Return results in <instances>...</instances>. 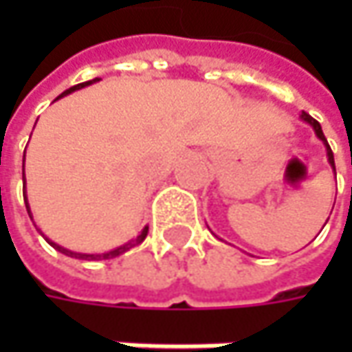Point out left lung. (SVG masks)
I'll use <instances>...</instances> for the list:
<instances>
[{"label": "left lung", "mask_w": 352, "mask_h": 352, "mask_svg": "<svg viewBox=\"0 0 352 352\" xmlns=\"http://www.w3.org/2000/svg\"><path fill=\"white\" fill-rule=\"evenodd\" d=\"M302 119H304L305 123H309L311 127H314V131H316V135L319 137V141H323V144H325V148H327V160H329V164H331L333 172H335V158H333V153H331V146H329V142H327V139H325V135H323V131H321V125H319L318 121L314 119L311 116H307V113H302Z\"/></svg>", "instance_id": "1"}]
</instances>
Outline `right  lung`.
Segmentation results:
<instances>
[{"mask_svg":"<svg viewBox=\"0 0 352 352\" xmlns=\"http://www.w3.org/2000/svg\"><path fill=\"white\" fill-rule=\"evenodd\" d=\"M94 82H100V78H94V80H89V82H82V84H78V86H72L70 89H66L64 94H60V98H64V96H68V94H72V91H76V89H82L86 88V86H89V84H94ZM23 184H25V155H23ZM25 188V186H23ZM23 196H25V199H27V194H25V190H23ZM25 206H27V211H29V215H31V208H29V201H25ZM31 219H33V215H31ZM146 233H148V227H144L141 231V235H137L135 239H131L129 243H125V245H121V247H117V249L109 250V252H102V254H84V252H74V250H68L64 249V247H60V245H56V243H52L50 239H47L48 243L54 247L56 250H60L62 254H66V256H72V258H82V261H107V258H116V256H119V254H123V252H127L129 249H133V247H137V245H141L142 241H144V236H146Z\"/></svg>","mask_w":352,"mask_h":352,"instance_id":"add662e5","label":"right lung"}]
</instances>
